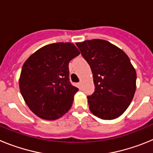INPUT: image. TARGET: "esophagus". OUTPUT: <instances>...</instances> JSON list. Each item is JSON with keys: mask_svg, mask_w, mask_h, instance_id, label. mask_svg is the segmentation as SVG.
I'll return each mask as SVG.
<instances>
[{"mask_svg": "<svg viewBox=\"0 0 153 153\" xmlns=\"http://www.w3.org/2000/svg\"><path fill=\"white\" fill-rule=\"evenodd\" d=\"M77 85H78V87H79V88H80L81 86H82V83H81V82H79V83H77Z\"/></svg>", "mask_w": 153, "mask_h": 153, "instance_id": "obj_1", "label": "esophagus"}]
</instances>
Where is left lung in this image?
<instances>
[{"label": "left lung", "mask_w": 153, "mask_h": 153, "mask_svg": "<svg viewBox=\"0 0 153 153\" xmlns=\"http://www.w3.org/2000/svg\"><path fill=\"white\" fill-rule=\"evenodd\" d=\"M76 44L93 73L95 90L87 96L90 111L102 120L117 118L129 106L136 91V70L129 58L106 40Z\"/></svg>", "instance_id": "8db88e82"}]
</instances>
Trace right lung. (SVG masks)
Instances as JSON below:
<instances>
[{
	"mask_svg": "<svg viewBox=\"0 0 153 153\" xmlns=\"http://www.w3.org/2000/svg\"><path fill=\"white\" fill-rule=\"evenodd\" d=\"M79 54L71 43H55L39 49L24 63L20 90L37 117L56 120L70 109L79 90L70 83L69 63Z\"/></svg>",
	"mask_w": 153,
	"mask_h": 153,
	"instance_id": "right-lung-1",
	"label": "right lung"
}]
</instances>
